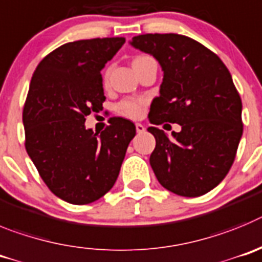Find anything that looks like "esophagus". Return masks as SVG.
<instances>
[{"instance_id":"1","label":"esophagus","mask_w":262,"mask_h":262,"mask_svg":"<svg viewBox=\"0 0 262 262\" xmlns=\"http://www.w3.org/2000/svg\"><path fill=\"white\" fill-rule=\"evenodd\" d=\"M136 130H137V133H143V132H145V126H143L142 124H140V122H137Z\"/></svg>"}]
</instances>
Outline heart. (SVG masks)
I'll list each match as a JSON object with an SVG mask.
<instances>
[{"instance_id": "1", "label": "heart", "mask_w": 262, "mask_h": 262, "mask_svg": "<svg viewBox=\"0 0 262 262\" xmlns=\"http://www.w3.org/2000/svg\"><path fill=\"white\" fill-rule=\"evenodd\" d=\"M145 57H147V56H138V57L134 58L133 62L142 60V58ZM105 75H108V72ZM146 105H147V100H146V99L130 98L120 102L119 105H117V111H119L122 116L130 117V119H138V117H141L145 114Z\"/></svg>"}]
</instances>
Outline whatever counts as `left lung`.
<instances>
[{
    "label": "left lung",
    "instance_id": "8db88e82",
    "mask_svg": "<svg viewBox=\"0 0 262 262\" xmlns=\"http://www.w3.org/2000/svg\"><path fill=\"white\" fill-rule=\"evenodd\" d=\"M134 48L154 56L163 70L159 96L152 100L147 129L155 137L150 164L169 192L199 197L230 171L243 134L242 99L218 56L188 36H134ZM164 121L182 126L168 139L156 128Z\"/></svg>",
    "mask_w": 262,
    "mask_h": 262
}]
</instances>
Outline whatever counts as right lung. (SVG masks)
Here are the masks:
<instances>
[{"label":"right lung","instance_id":"1","mask_svg":"<svg viewBox=\"0 0 262 262\" xmlns=\"http://www.w3.org/2000/svg\"><path fill=\"white\" fill-rule=\"evenodd\" d=\"M124 37L77 40L40 61L23 108L26 150L47 187L74 205L96 201L116 183L136 126L111 117L102 133L86 116L103 110L102 72Z\"/></svg>","mask_w":262,"mask_h":262}]
</instances>
